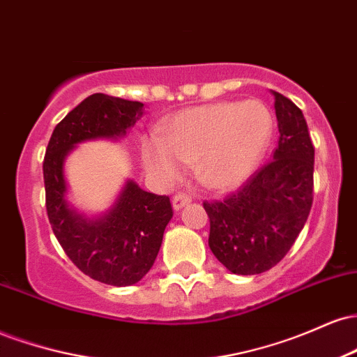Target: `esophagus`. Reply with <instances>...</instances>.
<instances>
[{
	"label": "esophagus",
	"instance_id": "34e87169",
	"mask_svg": "<svg viewBox=\"0 0 357 357\" xmlns=\"http://www.w3.org/2000/svg\"><path fill=\"white\" fill-rule=\"evenodd\" d=\"M191 202V196L188 192H178L173 198V208L174 210H181L183 206H186L188 203Z\"/></svg>",
	"mask_w": 357,
	"mask_h": 357
}]
</instances>
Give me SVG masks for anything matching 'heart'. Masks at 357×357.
<instances>
[{
    "instance_id": "1",
    "label": "heart",
    "mask_w": 357,
    "mask_h": 357,
    "mask_svg": "<svg viewBox=\"0 0 357 357\" xmlns=\"http://www.w3.org/2000/svg\"><path fill=\"white\" fill-rule=\"evenodd\" d=\"M273 119L261 102H218L184 109L161 126V136L142 141L144 166L161 181H173L184 162H195L204 184L235 188L252 176L267 153Z\"/></svg>"
}]
</instances>
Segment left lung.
<instances>
[{"label":"left lung","instance_id":"obj_1","mask_svg":"<svg viewBox=\"0 0 357 357\" xmlns=\"http://www.w3.org/2000/svg\"><path fill=\"white\" fill-rule=\"evenodd\" d=\"M278 146L238 191L203 202L210 216V248L238 275L275 267L296 243L314 199V144L302 110L278 92Z\"/></svg>","mask_w":357,"mask_h":357}]
</instances>
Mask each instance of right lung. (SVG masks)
Here are the masks:
<instances>
[{
  "mask_svg": "<svg viewBox=\"0 0 357 357\" xmlns=\"http://www.w3.org/2000/svg\"><path fill=\"white\" fill-rule=\"evenodd\" d=\"M144 104L93 93L53 129L43 159L45 199L52 230L77 268L102 284H137L153 267L166 225L173 218L169 196L147 192L127 181L112 210L87 220L65 199L63 161L82 141L119 137L142 116Z\"/></svg>",
  "mask_w": 357,
  "mask_h": 357,
  "instance_id": "add662e5",
  "label": "right lung"
}]
</instances>
